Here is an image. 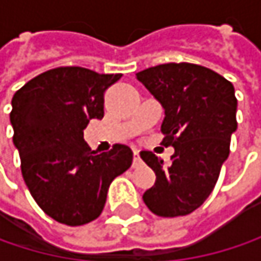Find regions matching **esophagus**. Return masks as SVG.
<instances>
[{
	"instance_id": "1",
	"label": "esophagus",
	"mask_w": 261,
	"mask_h": 261,
	"mask_svg": "<svg viewBox=\"0 0 261 261\" xmlns=\"http://www.w3.org/2000/svg\"><path fill=\"white\" fill-rule=\"evenodd\" d=\"M140 155H139V149H134V157H133V166H137L140 165Z\"/></svg>"
}]
</instances>
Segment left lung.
Instances as JSON below:
<instances>
[{"label":"left lung","mask_w":261,"mask_h":261,"mask_svg":"<svg viewBox=\"0 0 261 261\" xmlns=\"http://www.w3.org/2000/svg\"><path fill=\"white\" fill-rule=\"evenodd\" d=\"M165 109L163 145L174 146L165 165L151 151L142 160L155 172L143 202L157 216H186L202 205L219 178L237 130L233 84L193 63H166L136 74Z\"/></svg>","instance_id":"8db88e82"}]
</instances>
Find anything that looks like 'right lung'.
Returning <instances> with one entry per match:
<instances>
[{
  "instance_id": "1",
  "label": "right lung",
  "mask_w": 261,
  "mask_h": 261,
  "mask_svg": "<svg viewBox=\"0 0 261 261\" xmlns=\"http://www.w3.org/2000/svg\"><path fill=\"white\" fill-rule=\"evenodd\" d=\"M121 77L62 66L30 80L13 95L10 122L24 181L37 205L60 224L95 221L110 182L131 166L127 145L96 154L83 139L90 119H102L104 92Z\"/></svg>"
}]
</instances>
